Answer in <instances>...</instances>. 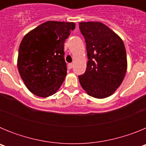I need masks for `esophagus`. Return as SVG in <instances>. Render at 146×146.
<instances>
[{
	"mask_svg": "<svg viewBox=\"0 0 146 146\" xmlns=\"http://www.w3.org/2000/svg\"><path fill=\"white\" fill-rule=\"evenodd\" d=\"M68 66H69V69H71L72 68V67H73V64H72V63H71V64H69Z\"/></svg>",
	"mask_w": 146,
	"mask_h": 146,
	"instance_id": "34e87169",
	"label": "esophagus"
}]
</instances>
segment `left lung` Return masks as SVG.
I'll use <instances>...</instances> for the list:
<instances>
[{
	"label": "left lung",
	"mask_w": 146,
	"mask_h": 146,
	"mask_svg": "<svg viewBox=\"0 0 146 146\" xmlns=\"http://www.w3.org/2000/svg\"><path fill=\"white\" fill-rule=\"evenodd\" d=\"M86 43V72L80 75L81 86L89 96L104 99L121 86L127 69L124 44L121 37L100 22L80 23Z\"/></svg>",
	"instance_id": "left-lung-1"
}]
</instances>
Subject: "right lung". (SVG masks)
<instances>
[{"label": "right lung", "mask_w": 146, "mask_h": 146, "mask_svg": "<svg viewBox=\"0 0 146 146\" xmlns=\"http://www.w3.org/2000/svg\"><path fill=\"white\" fill-rule=\"evenodd\" d=\"M74 28V23L47 21L23 37L18 71L27 88L36 96H52L64 82L67 74L64 42Z\"/></svg>", "instance_id": "1"}]
</instances>
